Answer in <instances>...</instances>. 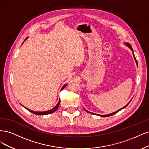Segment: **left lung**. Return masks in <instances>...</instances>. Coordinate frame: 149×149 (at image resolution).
I'll return each mask as SVG.
<instances>
[{
  "label": "left lung",
  "instance_id": "left-lung-1",
  "mask_svg": "<svg viewBox=\"0 0 149 149\" xmlns=\"http://www.w3.org/2000/svg\"><path fill=\"white\" fill-rule=\"evenodd\" d=\"M126 45L130 47V48L132 49V51H133V50H132V46H131V45H130V44H129V43H126ZM133 56H134V59H136V62L137 63V60H136V57H135V56H134V53H133ZM129 104V103L126 105V106H125L124 107H123V108H121V109H120L119 110H118V111H116V112H114V113H111V114H107V115H99L100 116H101V117H108V116H112V115H113V114H116V113H117L118 111H119L120 110H121L122 109H123V108H126L127 105ZM86 111H87V110H86ZM87 112H88V111H87ZM88 113H90V112H88ZM91 113V114H93V113Z\"/></svg>",
  "mask_w": 149,
  "mask_h": 149
}]
</instances>
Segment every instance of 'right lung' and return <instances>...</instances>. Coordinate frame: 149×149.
<instances>
[{
    "instance_id": "add662e5",
    "label": "right lung",
    "mask_w": 149,
    "mask_h": 149,
    "mask_svg": "<svg viewBox=\"0 0 149 149\" xmlns=\"http://www.w3.org/2000/svg\"><path fill=\"white\" fill-rule=\"evenodd\" d=\"M26 40V39H25V41ZM65 86H66V85H64L63 86V87H62L61 90H63V89L65 88ZM60 102H61V100H59L58 103H57V104H56V106L54 108H53L52 109L49 110V111H44V112H36V111H31V110H30V109H27V108H26V109L27 110H28V111H30L31 113H33V114H36V115H46V114H51V113H54V111H56V110H57V108L59 107V104H60Z\"/></svg>"
}]
</instances>
